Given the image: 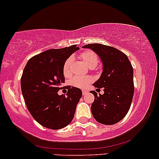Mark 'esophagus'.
Masks as SVG:
<instances>
[{"mask_svg":"<svg viewBox=\"0 0 159 159\" xmlns=\"http://www.w3.org/2000/svg\"><path fill=\"white\" fill-rule=\"evenodd\" d=\"M86 93H87V91H85V90H83V91H82V94H83V95H85Z\"/></svg>","mask_w":159,"mask_h":159,"instance_id":"1","label":"esophagus"}]
</instances>
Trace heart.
Listing matches in <instances>:
<instances>
[{"label": "heart", "instance_id": "b5f03b06", "mask_svg": "<svg viewBox=\"0 0 159 159\" xmlns=\"http://www.w3.org/2000/svg\"><path fill=\"white\" fill-rule=\"evenodd\" d=\"M81 57L83 59L84 62L87 66L90 68H93L97 65L98 57L94 52L91 51H85L81 53ZM73 62V57H69L68 59L65 61L63 65V74L66 76H68L71 73V66ZM92 79L90 77H81V76H74L70 80V84L72 86L79 88H84L90 83Z\"/></svg>", "mask_w": 159, "mask_h": 159}]
</instances>
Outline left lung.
I'll return each mask as SVG.
<instances>
[{"instance_id": "obj_1", "label": "left lung", "mask_w": 159, "mask_h": 159, "mask_svg": "<svg viewBox=\"0 0 159 159\" xmlns=\"http://www.w3.org/2000/svg\"><path fill=\"white\" fill-rule=\"evenodd\" d=\"M83 48L91 49L102 63V72L93 85L102 88L104 94L97 96L95 91H90L95 97L91 105L92 114L99 123L114 125L125 117L132 104L134 95L132 64L124 53L114 47L94 43Z\"/></svg>"}]
</instances>
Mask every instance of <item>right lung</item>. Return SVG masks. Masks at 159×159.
Returning <instances> with one entry per match:
<instances>
[{"label": "right lung", "instance_id": "1", "mask_svg": "<svg viewBox=\"0 0 159 159\" xmlns=\"http://www.w3.org/2000/svg\"><path fill=\"white\" fill-rule=\"evenodd\" d=\"M49 49L27 61L21 78V88L27 107L40 125L51 129L66 126L74 117L81 90L68 86L66 96L58 95L64 83L65 61L79 48Z\"/></svg>", "mask_w": 159, "mask_h": 159}]
</instances>
